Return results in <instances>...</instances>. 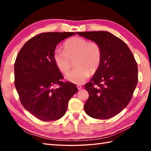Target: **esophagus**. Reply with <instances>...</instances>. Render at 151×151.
<instances>
[{"label":"esophagus","instance_id":"obj_1","mask_svg":"<svg viewBox=\"0 0 151 151\" xmlns=\"http://www.w3.org/2000/svg\"><path fill=\"white\" fill-rule=\"evenodd\" d=\"M76 87H77V88L78 89V90H80V89L82 88V86L80 85H78L77 86H76Z\"/></svg>","mask_w":151,"mask_h":151}]
</instances>
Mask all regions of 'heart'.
<instances>
[{
	"instance_id": "heart-1",
	"label": "heart",
	"mask_w": 151,
	"mask_h": 151,
	"mask_svg": "<svg viewBox=\"0 0 151 151\" xmlns=\"http://www.w3.org/2000/svg\"><path fill=\"white\" fill-rule=\"evenodd\" d=\"M64 51L56 50L53 60L58 69L64 75L68 73L75 62L76 68L66 76L71 83L80 85L94 74L100 67L103 50L99 43L89 41L83 37L70 38L63 43Z\"/></svg>"
}]
</instances>
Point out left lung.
Returning a JSON list of instances; mask_svg holds the SVG:
<instances>
[{
  "label": "left lung",
  "instance_id": "obj_1",
  "mask_svg": "<svg viewBox=\"0 0 151 151\" xmlns=\"http://www.w3.org/2000/svg\"><path fill=\"white\" fill-rule=\"evenodd\" d=\"M100 44L103 58L99 70L85 85L89 97L84 105L86 113L97 119L118 114L131 101L138 83V66L123 40L106 31L77 32Z\"/></svg>",
  "mask_w": 151,
  "mask_h": 151
}]
</instances>
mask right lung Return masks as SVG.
<instances>
[{
    "label": "right lung",
    "instance_id": "right-lung-1",
    "mask_svg": "<svg viewBox=\"0 0 151 151\" xmlns=\"http://www.w3.org/2000/svg\"><path fill=\"white\" fill-rule=\"evenodd\" d=\"M75 34L40 33L28 40L17 55L14 85L20 101L27 111L42 121L60 119L68 101L78 91L75 84L62 81L63 76L53 60L57 45Z\"/></svg>",
    "mask_w": 151,
    "mask_h": 151
}]
</instances>
